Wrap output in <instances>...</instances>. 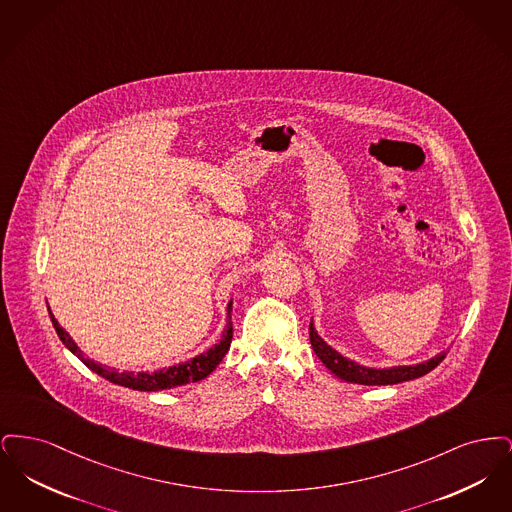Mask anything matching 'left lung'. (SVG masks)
<instances>
[{
  "mask_svg": "<svg viewBox=\"0 0 512 512\" xmlns=\"http://www.w3.org/2000/svg\"><path fill=\"white\" fill-rule=\"evenodd\" d=\"M309 336H311L313 351L317 353L318 359L332 374H336L343 382L361 384V386H391V384H399V382H409V380L420 378V376L428 374L430 370H434L447 355V351H441L436 357H432L424 363H418V365L374 368V366L359 365V363L343 357L332 345H328L318 336L313 320L309 324Z\"/></svg>",
  "mask_w": 512,
  "mask_h": 512,
  "instance_id": "obj_1",
  "label": "left lung"
}]
</instances>
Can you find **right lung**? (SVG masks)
Here are the masks:
<instances>
[{
    "instance_id": "obj_1",
    "label": "right lung",
    "mask_w": 512,
    "mask_h": 512,
    "mask_svg": "<svg viewBox=\"0 0 512 512\" xmlns=\"http://www.w3.org/2000/svg\"><path fill=\"white\" fill-rule=\"evenodd\" d=\"M49 317H51V324L59 336V340L65 343V347L76 355L84 365L88 366L90 370H94L101 378L122 386V388H130V390L138 391H161L171 390V388H178V386H186L190 382H199L203 378H207L217 366L220 361L224 359V355L230 349L232 343V299L226 305V328L222 332L220 338L213 347H209L207 351L195 355L192 359L178 363V365L169 366V368H161V370H153V372H132V370H119L113 366L101 365L96 363L94 359L86 357L84 351L76 345V341L69 336V332L63 330V326L57 322V318L53 317L51 309H49Z\"/></svg>"
}]
</instances>
